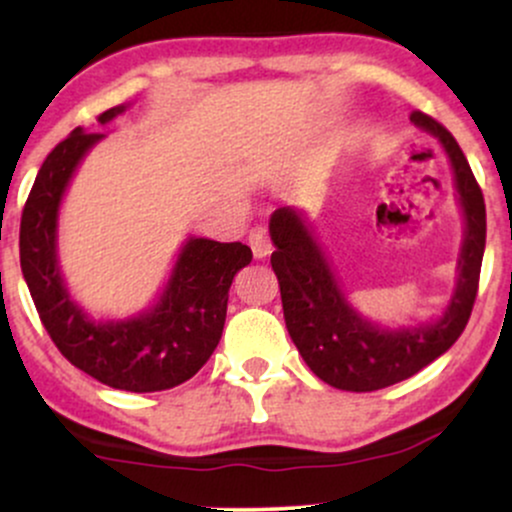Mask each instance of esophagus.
<instances>
[{"label":"esophagus","mask_w":512,"mask_h":512,"mask_svg":"<svg viewBox=\"0 0 512 512\" xmlns=\"http://www.w3.org/2000/svg\"><path fill=\"white\" fill-rule=\"evenodd\" d=\"M248 240H250L252 255H255L257 260H262V257H267L269 252H272V240H269V231L264 226L252 228Z\"/></svg>","instance_id":"1"}]
</instances>
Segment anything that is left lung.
<instances>
[{
	"instance_id": "left-lung-1",
	"label": "left lung",
	"mask_w": 512,
	"mask_h": 512,
	"mask_svg": "<svg viewBox=\"0 0 512 512\" xmlns=\"http://www.w3.org/2000/svg\"><path fill=\"white\" fill-rule=\"evenodd\" d=\"M409 117L443 144L464 211L460 279L440 320L411 330H380L370 325L346 303L325 252L301 214L281 207L269 221L276 248L272 269L279 279L286 330L308 368L337 390L373 392L416 375L457 342L477 301L486 245L484 195L448 129L421 110H414Z\"/></svg>"
}]
</instances>
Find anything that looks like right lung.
Instances as JSON below:
<instances>
[{
	"label": "right lung",
	"mask_w": 512,
	"mask_h": 512,
	"mask_svg": "<svg viewBox=\"0 0 512 512\" xmlns=\"http://www.w3.org/2000/svg\"><path fill=\"white\" fill-rule=\"evenodd\" d=\"M125 105L105 110L113 120ZM103 134L76 127L50 151L21 214V272L60 354L98 383L127 392H158L185 383L219 344L228 289L252 250L243 243L190 238L170 274L166 291L149 313L122 322H93L72 301L57 264V211L81 158Z\"/></svg>",
	"instance_id": "add662e5"
}]
</instances>
